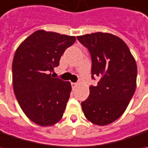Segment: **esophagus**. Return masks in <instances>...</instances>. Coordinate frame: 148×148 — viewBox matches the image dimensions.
Listing matches in <instances>:
<instances>
[{
	"label": "esophagus",
	"mask_w": 148,
	"mask_h": 148,
	"mask_svg": "<svg viewBox=\"0 0 148 148\" xmlns=\"http://www.w3.org/2000/svg\"><path fill=\"white\" fill-rule=\"evenodd\" d=\"M71 86H72V88H73V89H74V88H76V87H77V83H76V82H71Z\"/></svg>",
	"instance_id": "34e87169"
}]
</instances>
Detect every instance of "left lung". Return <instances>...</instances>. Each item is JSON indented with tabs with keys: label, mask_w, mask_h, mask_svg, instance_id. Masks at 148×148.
Here are the masks:
<instances>
[{
	"label": "left lung",
	"mask_w": 148,
	"mask_h": 148,
	"mask_svg": "<svg viewBox=\"0 0 148 148\" xmlns=\"http://www.w3.org/2000/svg\"><path fill=\"white\" fill-rule=\"evenodd\" d=\"M77 38L91 54L92 78L99 77L97 85L90 86L82 108L88 121L106 126L124 113L135 92L136 61L127 44L112 34L96 32Z\"/></svg>",
	"instance_id": "8db88e82"
}]
</instances>
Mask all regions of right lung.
<instances>
[{"label":"right lung","mask_w":148,"mask_h":148,"mask_svg":"<svg viewBox=\"0 0 148 148\" xmlns=\"http://www.w3.org/2000/svg\"><path fill=\"white\" fill-rule=\"evenodd\" d=\"M76 37L39 30L16 49L12 62L13 90L26 116L41 127L52 126L62 117L70 97L69 82L53 78L65 50Z\"/></svg>","instance_id":"add662e5"}]
</instances>
